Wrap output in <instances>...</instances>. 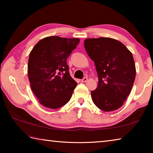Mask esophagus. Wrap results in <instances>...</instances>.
Returning a JSON list of instances; mask_svg holds the SVG:
<instances>
[{
    "instance_id": "1",
    "label": "esophagus",
    "mask_w": 153,
    "mask_h": 153,
    "mask_svg": "<svg viewBox=\"0 0 153 153\" xmlns=\"http://www.w3.org/2000/svg\"><path fill=\"white\" fill-rule=\"evenodd\" d=\"M87 81H88V78H87V77H84V78H83L82 79H80V82H82V83L86 82H87Z\"/></svg>"
}]
</instances>
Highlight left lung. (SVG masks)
Listing matches in <instances>:
<instances>
[{"mask_svg":"<svg viewBox=\"0 0 153 153\" xmlns=\"http://www.w3.org/2000/svg\"><path fill=\"white\" fill-rule=\"evenodd\" d=\"M84 47L94 62L98 77L97 88L91 92L93 102L105 112L118 109L135 80L132 54L123 43L111 38H87Z\"/></svg>","mask_w":153,"mask_h":153,"instance_id":"left-lung-1","label":"left lung"}]
</instances>
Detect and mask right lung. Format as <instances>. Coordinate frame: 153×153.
I'll return each instance as SVG.
<instances>
[{"mask_svg":"<svg viewBox=\"0 0 153 153\" xmlns=\"http://www.w3.org/2000/svg\"><path fill=\"white\" fill-rule=\"evenodd\" d=\"M79 41V38L48 36L31 51L28 78L33 93L44 107L56 109L70 100L77 84L70 76L67 59Z\"/></svg>","mask_w":153,"mask_h":153,"instance_id":"add662e5","label":"right lung"}]
</instances>
